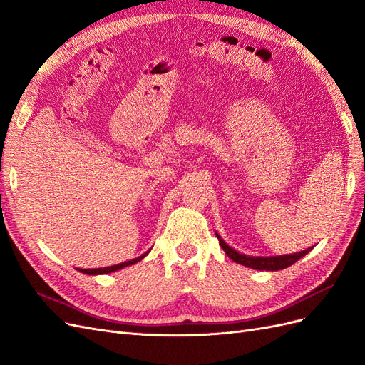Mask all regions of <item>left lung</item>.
<instances>
[{"label":"left lung","instance_id":"left-lung-1","mask_svg":"<svg viewBox=\"0 0 365 365\" xmlns=\"http://www.w3.org/2000/svg\"><path fill=\"white\" fill-rule=\"evenodd\" d=\"M217 239H219V245L222 247V250L225 251L227 256L239 263L244 264V267L252 268V269H259V271H279V269H284L294 264L297 260H300L302 257H304L306 254L311 251L314 247L303 250L300 252H294V254H284V256H272V257H254V256H245V254H240L236 250H233L231 247H228L225 242L222 240L217 233H216Z\"/></svg>","mask_w":365,"mask_h":365}]
</instances>
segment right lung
Segmentation results:
<instances>
[{
  "label": "right lung",
  "mask_w": 365,
  "mask_h": 365,
  "mask_svg": "<svg viewBox=\"0 0 365 365\" xmlns=\"http://www.w3.org/2000/svg\"><path fill=\"white\" fill-rule=\"evenodd\" d=\"M149 252V251H148ZM148 252L143 254V256L134 259V260H129V262H123V263H118V264H114V267H106V268H97V269H79L81 272L83 274H90V275H97V274H109V272H114V271H118L121 268L125 267H129V264H134L137 262H140L141 259H145L148 256Z\"/></svg>",
  "instance_id": "right-lung-1"
}]
</instances>
